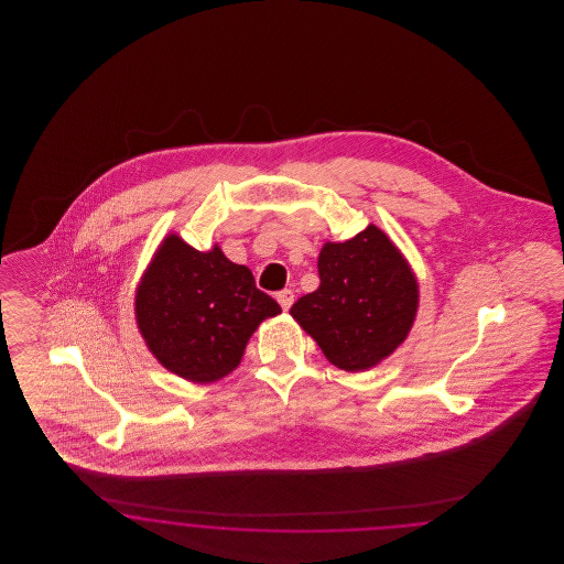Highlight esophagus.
Instances as JSON below:
<instances>
[{
  "mask_svg": "<svg viewBox=\"0 0 564 564\" xmlns=\"http://www.w3.org/2000/svg\"><path fill=\"white\" fill-rule=\"evenodd\" d=\"M276 302L281 304V308H283V311H290V308H292V304H294V292H292V290H283V292H279V294H276Z\"/></svg>",
  "mask_w": 564,
  "mask_h": 564,
  "instance_id": "1",
  "label": "esophagus"
}]
</instances>
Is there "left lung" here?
I'll use <instances>...</instances> for the list:
<instances>
[{
  "label": "left lung",
  "mask_w": 564,
  "mask_h": 564,
  "mask_svg": "<svg viewBox=\"0 0 564 564\" xmlns=\"http://www.w3.org/2000/svg\"><path fill=\"white\" fill-rule=\"evenodd\" d=\"M319 288L290 315L313 336L327 361L364 372L405 340L419 308V283L402 251L370 224L345 242H325Z\"/></svg>",
  "instance_id": "obj_1"
}]
</instances>
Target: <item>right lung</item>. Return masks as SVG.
I'll return each instance as SVG.
<instances>
[{
    "label": "right lung",
    "instance_id": "add662e5",
    "mask_svg": "<svg viewBox=\"0 0 564 564\" xmlns=\"http://www.w3.org/2000/svg\"><path fill=\"white\" fill-rule=\"evenodd\" d=\"M281 313L251 270L214 245L198 251L169 235L134 294L137 327L162 366L189 382H215L241 364L258 325Z\"/></svg>",
    "mask_w": 564,
    "mask_h": 564
}]
</instances>
